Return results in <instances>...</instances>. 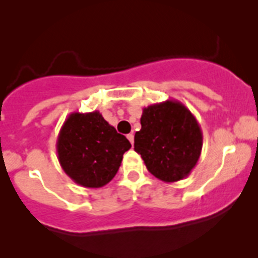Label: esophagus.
Segmentation results:
<instances>
[{
	"label": "esophagus",
	"mask_w": 258,
	"mask_h": 258,
	"mask_svg": "<svg viewBox=\"0 0 258 258\" xmlns=\"http://www.w3.org/2000/svg\"><path fill=\"white\" fill-rule=\"evenodd\" d=\"M126 137H127V140L131 141L132 145H133V143H134V134H133V133H131V134H127Z\"/></svg>",
	"instance_id": "esophagus-1"
}]
</instances>
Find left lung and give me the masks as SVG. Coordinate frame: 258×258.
<instances>
[{
  "label": "left lung",
  "mask_w": 258,
  "mask_h": 258,
  "mask_svg": "<svg viewBox=\"0 0 258 258\" xmlns=\"http://www.w3.org/2000/svg\"><path fill=\"white\" fill-rule=\"evenodd\" d=\"M141 125L134 136V151L149 172L164 182L186 178L203 147L202 129L190 109L170 99L151 104L143 108Z\"/></svg>",
  "instance_id": "left-lung-1"
}]
</instances>
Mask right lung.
<instances>
[{
  "mask_svg": "<svg viewBox=\"0 0 258 258\" xmlns=\"http://www.w3.org/2000/svg\"><path fill=\"white\" fill-rule=\"evenodd\" d=\"M131 142L118 134L98 111L71 113L56 141L58 160L80 186L103 187L117 173Z\"/></svg>",
  "mask_w": 258,
  "mask_h": 258,
  "instance_id": "add662e5",
  "label": "right lung"
}]
</instances>
